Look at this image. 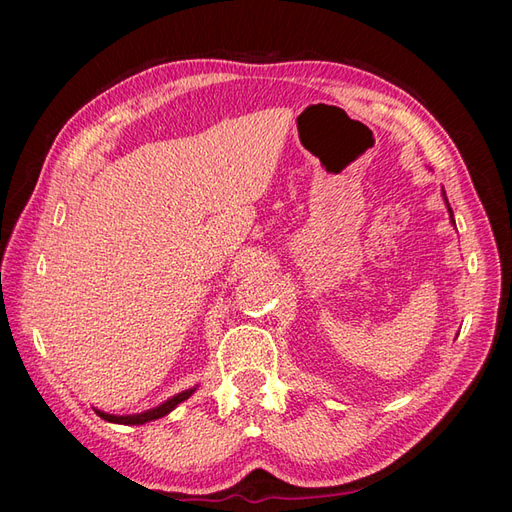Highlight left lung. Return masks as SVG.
<instances>
[{
    "instance_id": "left-lung-1",
    "label": "left lung",
    "mask_w": 512,
    "mask_h": 512,
    "mask_svg": "<svg viewBox=\"0 0 512 512\" xmlns=\"http://www.w3.org/2000/svg\"><path fill=\"white\" fill-rule=\"evenodd\" d=\"M448 205V203H446ZM448 213H451V218H453V211H451V207H448ZM453 224H455V220H453Z\"/></svg>"
}]
</instances>
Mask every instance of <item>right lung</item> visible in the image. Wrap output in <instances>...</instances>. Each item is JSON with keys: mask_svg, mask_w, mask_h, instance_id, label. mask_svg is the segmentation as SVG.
Instances as JSON below:
<instances>
[{"mask_svg": "<svg viewBox=\"0 0 512 512\" xmlns=\"http://www.w3.org/2000/svg\"><path fill=\"white\" fill-rule=\"evenodd\" d=\"M194 393V389H188V391H183V393H179V395H175L173 399H168V401H164L162 406H158V408H153V410H147V412H141V414H128V416H115V414H106V412H100V410H96V414L100 416V418H104V421H108V423H119V425H143V423H149V421H156V418H162V416H166L170 410H175L181 401H185L188 399L190 395Z\"/></svg>", "mask_w": 512, "mask_h": 512, "instance_id": "1", "label": "right lung"}]
</instances>
